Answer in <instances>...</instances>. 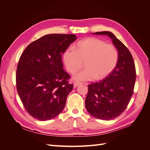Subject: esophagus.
<instances>
[{"instance_id": "34e87169", "label": "esophagus", "mask_w": 150, "mask_h": 150, "mask_svg": "<svg viewBox=\"0 0 150 150\" xmlns=\"http://www.w3.org/2000/svg\"><path fill=\"white\" fill-rule=\"evenodd\" d=\"M81 84H83V83H80V82H75L74 84V87H77V86H78L81 85Z\"/></svg>"}]
</instances>
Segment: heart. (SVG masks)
Wrapping results in <instances>:
<instances>
[{
	"label": "heart",
	"mask_w": 150,
	"mask_h": 150,
	"mask_svg": "<svg viewBox=\"0 0 150 150\" xmlns=\"http://www.w3.org/2000/svg\"><path fill=\"white\" fill-rule=\"evenodd\" d=\"M62 58L66 69L72 74L80 70L84 62L86 67L74 76L75 79H102L115 69L119 52L114 45L96 38H88L77 43L74 48L66 49Z\"/></svg>",
	"instance_id": "obj_1"
}]
</instances>
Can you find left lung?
<instances>
[{
	"mask_svg": "<svg viewBox=\"0 0 150 150\" xmlns=\"http://www.w3.org/2000/svg\"><path fill=\"white\" fill-rule=\"evenodd\" d=\"M93 34L108 35L118 51L119 59L115 69L105 78L88 85L85 106L96 118L111 120L124 112L132 97L136 81L135 65L128 49L111 32Z\"/></svg>",
	"mask_w": 150,
	"mask_h": 150,
	"instance_id": "1",
	"label": "left lung"
}]
</instances>
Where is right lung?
Masks as SVG:
<instances>
[{
  "instance_id": "obj_1",
  "label": "right lung",
  "mask_w": 150,
  "mask_h": 150,
  "mask_svg": "<svg viewBox=\"0 0 150 150\" xmlns=\"http://www.w3.org/2000/svg\"><path fill=\"white\" fill-rule=\"evenodd\" d=\"M76 39L74 34H47L31 42L21 54L17 90L25 110L34 118L51 120L64 110L73 84L63 69L62 54Z\"/></svg>"
}]
</instances>
